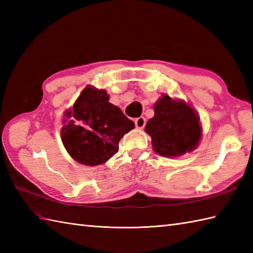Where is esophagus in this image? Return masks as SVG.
Listing matches in <instances>:
<instances>
[{
  "instance_id": "34e87169",
  "label": "esophagus",
  "mask_w": 253,
  "mask_h": 253,
  "mask_svg": "<svg viewBox=\"0 0 253 253\" xmlns=\"http://www.w3.org/2000/svg\"><path fill=\"white\" fill-rule=\"evenodd\" d=\"M135 125H136V128H138V129H142V128L146 126V118L142 117V116L136 118Z\"/></svg>"
}]
</instances>
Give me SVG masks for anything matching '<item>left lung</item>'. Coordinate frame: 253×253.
<instances>
[{
  "instance_id": "obj_1",
  "label": "left lung",
  "mask_w": 253,
  "mask_h": 253,
  "mask_svg": "<svg viewBox=\"0 0 253 253\" xmlns=\"http://www.w3.org/2000/svg\"><path fill=\"white\" fill-rule=\"evenodd\" d=\"M144 129L151 136L154 151L169 158L191 152L202 135L200 118L195 109L166 94L154 104V116Z\"/></svg>"
}]
</instances>
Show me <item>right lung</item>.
<instances>
[{
    "label": "right lung",
    "mask_w": 253,
    "mask_h": 253,
    "mask_svg": "<svg viewBox=\"0 0 253 253\" xmlns=\"http://www.w3.org/2000/svg\"><path fill=\"white\" fill-rule=\"evenodd\" d=\"M109 98L105 90L88 85L73 109L65 112L62 142L78 163L89 166L105 163L117 153L123 136L135 127V123L110 103Z\"/></svg>",
    "instance_id": "add662e5"
}]
</instances>
